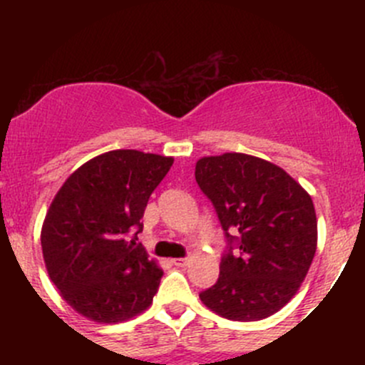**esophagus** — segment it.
I'll list each match as a JSON object with an SVG mask.
<instances>
[{"mask_svg":"<svg viewBox=\"0 0 365 365\" xmlns=\"http://www.w3.org/2000/svg\"><path fill=\"white\" fill-rule=\"evenodd\" d=\"M171 263L175 264V267H185V264L189 263V261H187L185 257H175V259H171Z\"/></svg>","mask_w":365,"mask_h":365,"instance_id":"1","label":"esophagus"}]
</instances>
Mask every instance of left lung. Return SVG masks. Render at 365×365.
<instances>
[{"label": "left lung", "mask_w": 365, "mask_h": 365, "mask_svg": "<svg viewBox=\"0 0 365 365\" xmlns=\"http://www.w3.org/2000/svg\"><path fill=\"white\" fill-rule=\"evenodd\" d=\"M196 182L240 249L222 257L219 281L201 302L233 322L268 318L297 295L314 259L318 220L311 196L279 165L237 152L201 157ZM230 229L241 237H231Z\"/></svg>", "instance_id": "obj_1"}]
</instances>
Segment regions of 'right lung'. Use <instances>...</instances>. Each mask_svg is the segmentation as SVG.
<instances>
[{
    "instance_id": "add662e5",
    "label": "right lung",
    "mask_w": 365,
    "mask_h": 365,
    "mask_svg": "<svg viewBox=\"0 0 365 365\" xmlns=\"http://www.w3.org/2000/svg\"><path fill=\"white\" fill-rule=\"evenodd\" d=\"M173 157L113 150L65 180L42 224L47 274L65 302L97 323H121L152 305L162 277L135 244L143 213Z\"/></svg>"
}]
</instances>
